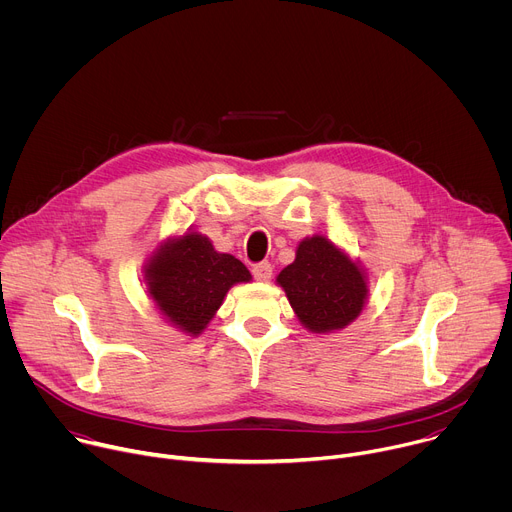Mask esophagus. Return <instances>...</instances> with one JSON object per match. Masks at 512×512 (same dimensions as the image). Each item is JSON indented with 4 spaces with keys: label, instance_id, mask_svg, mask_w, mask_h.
Instances as JSON below:
<instances>
[{
    "label": "esophagus",
    "instance_id": "34e87169",
    "mask_svg": "<svg viewBox=\"0 0 512 512\" xmlns=\"http://www.w3.org/2000/svg\"><path fill=\"white\" fill-rule=\"evenodd\" d=\"M271 275H273V267H271V263L263 261V263L253 265V277H255L257 281H269V279H271Z\"/></svg>",
    "mask_w": 512,
    "mask_h": 512
}]
</instances>
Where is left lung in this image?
<instances>
[{
    "label": "left lung",
    "mask_w": 512,
    "mask_h": 512,
    "mask_svg": "<svg viewBox=\"0 0 512 512\" xmlns=\"http://www.w3.org/2000/svg\"><path fill=\"white\" fill-rule=\"evenodd\" d=\"M277 283L312 332L348 326L367 300V281L358 265L318 235L300 243L296 261L277 275Z\"/></svg>",
    "instance_id": "obj_1"
}]
</instances>
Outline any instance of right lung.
Here are the masks:
<instances>
[{
  "label": "right lung",
  "instance_id": "1",
  "mask_svg": "<svg viewBox=\"0 0 512 512\" xmlns=\"http://www.w3.org/2000/svg\"><path fill=\"white\" fill-rule=\"evenodd\" d=\"M145 277L164 316L182 332L196 336L221 308L229 287L249 281L251 273L233 255L214 251L206 237L188 233L158 249Z\"/></svg>",
  "mask_w": 512,
  "mask_h": 512
}]
</instances>
